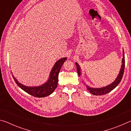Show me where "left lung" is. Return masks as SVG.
<instances>
[{
  "instance_id": "left-lung-1",
  "label": "left lung",
  "mask_w": 131,
  "mask_h": 131,
  "mask_svg": "<svg viewBox=\"0 0 131 131\" xmlns=\"http://www.w3.org/2000/svg\"><path fill=\"white\" fill-rule=\"evenodd\" d=\"M123 59H122V65L120 69V70H119V74L118 76L117 77L116 79L113 82L112 84H109L106 87H103L102 88H92L90 87L89 86L85 84L86 87L87 88V90L89 91L90 93H91L92 94L94 95H102L107 94V93L110 92L112 91L113 90H114L115 88H116L117 85H118L119 83H120L122 78H123V74H124V68H125V57H124V50L123 51ZM76 67H77V73H78L79 76H80L81 75V69L80 66L79 65L78 63L76 62Z\"/></svg>"
}]
</instances>
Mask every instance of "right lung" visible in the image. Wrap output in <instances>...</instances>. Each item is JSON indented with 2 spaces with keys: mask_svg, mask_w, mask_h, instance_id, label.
Wrapping results in <instances>:
<instances>
[{
  "mask_svg": "<svg viewBox=\"0 0 131 131\" xmlns=\"http://www.w3.org/2000/svg\"><path fill=\"white\" fill-rule=\"evenodd\" d=\"M67 59V58H62L56 62L51 71L49 78L45 83L36 87H28L19 83L17 80L12 74L14 81L19 88L24 91L32 96L37 97H43L47 96L52 94L56 89L58 82V74L62 66Z\"/></svg>",
  "mask_w": 131,
  "mask_h": 131,
  "instance_id": "obj_1",
  "label": "right lung"
}]
</instances>
